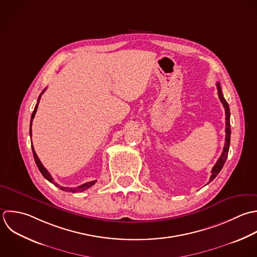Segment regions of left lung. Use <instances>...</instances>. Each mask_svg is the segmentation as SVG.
I'll return each mask as SVG.
<instances>
[{"label":"left lung","instance_id":"left-lung-1","mask_svg":"<svg viewBox=\"0 0 257 257\" xmlns=\"http://www.w3.org/2000/svg\"><path fill=\"white\" fill-rule=\"evenodd\" d=\"M216 86H217V91H218V97L225 109V143H224V147H223V151L221 153V156L219 157V159L217 160L216 164L213 166L212 170H211V176H210V181L211 182L217 175L218 173L221 171L226 159H227V155H228V150H229V146H230V135H231V130H230V110H229V106H228V103L226 102V100L224 99L223 97V94H222V91H221V86H220V83L217 82L216 83Z\"/></svg>","mask_w":257,"mask_h":257}]
</instances>
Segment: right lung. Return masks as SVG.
<instances>
[{
  "mask_svg": "<svg viewBox=\"0 0 257 257\" xmlns=\"http://www.w3.org/2000/svg\"><path fill=\"white\" fill-rule=\"evenodd\" d=\"M45 90H46V89H44V90H43V92L40 94V96H39V98H38V102H37V104H36V106H35V109H34V111H33L32 117H31V122H30V136H32V130H31V127H32L33 119H34L35 114H36V112H37V108H38V105H39V100H40V98H41L42 94L45 92ZM32 151H33V155H34V159H35V162H36V164H37V167L39 168V170H40V172L42 173V175H43V176H44L48 181H50L51 183H53V184L57 185L60 189H62V190H64V191H68V192H74V193H75V192H82V191H84V190H86V189L90 188L91 186H93V185L96 183V180H94V181H90V182H87V183H85V184H82V185H80V186H78V187H76V188H69V187H62V186H59L58 184H56V183L53 181V178H52L51 174L48 172V170H47V169L43 166V164L41 163L40 159L38 158V156H37V154H36V152H35V150H34V146H33V144H32Z\"/></svg>",
  "mask_w": 257,
  "mask_h": 257,
  "instance_id": "1",
  "label": "right lung"
}]
</instances>
